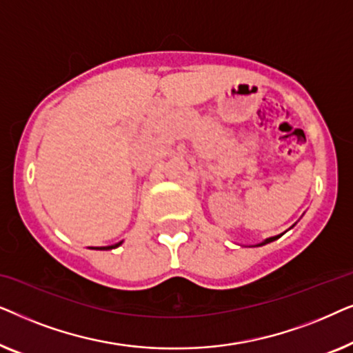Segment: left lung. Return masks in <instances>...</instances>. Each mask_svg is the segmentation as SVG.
<instances>
[{
    "label": "left lung",
    "mask_w": 353,
    "mask_h": 353,
    "mask_svg": "<svg viewBox=\"0 0 353 353\" xmlns=\"http://www.w3.org/2000/svg\"><path fill=\"white\" fill-rule=\"evenodd\" d=\"M279 236H273V238H270V239H267L265 241V243H262V244H259V245H263V244H268V243H272V241H274V239H278Z\"/></svg>",
    "instance_id": "obj_1"
}]
</instances>
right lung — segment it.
<instances>
[{
    "label": "right lung",
    "instance_id": "add662e5",
    "mask_svg": "<svg viewBox=\"0 0 353 353\" xmlns=\"http://www.w3.org/2000/svg\"><path fill=\"white\" fill-rule=\"evenodd\" d=\"M122 244V241H120V243H117V244H114V245H105V248H96V249H114V248H117V245H120Z\"/></svg>",
    "mask_w": 353,
    "mask_h": 353
}]
</instances>
